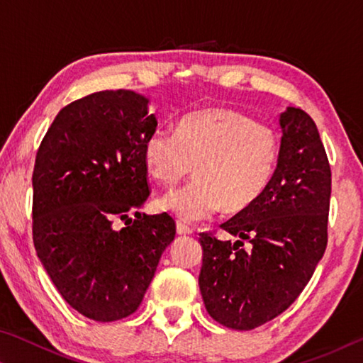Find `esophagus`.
Wrapping results in <instances>:
<instances>
[{
  "label": "esophagus",
  "mask_w": 363,
  "mask_h": 363,
  "mask_svg": "<svg viewBox=\"0 0 363 363\" xmlns=\"http://www.w3.org/2000/svg\"><path fill=\"white\" fill-rule=\"evenodd\" d=\"M176 232L179 233V235H189V233H192V229H190L189 225H186L181 220H177L176 223Z\"/></svg>",
  "instance_id": "34e87169"
}]
</instances>
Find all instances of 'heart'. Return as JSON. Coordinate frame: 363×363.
Here are the masks:
<instances>
[{
  "label": "heart",
  "instance_id": "heart-1",
  "mask_svg": "<svg viewBox=\"0 0 363 363\" xmlns=\"http://www.w3.org/2000/svg\"><path fill=\"white\" fill-rule=\"evenodd\" d=\"M279 134L238 110L213 107L187 113L177 130L152 131L144 143L149 174L173 187L195 168V179L160 200L186 223L211 218L220 206L242 213L266 192L277 169Z\"/></svg>",
  "mask_w": 363,
  "mask_h": 363
}]
</instances>
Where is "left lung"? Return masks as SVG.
Returning a JSON list of instances; mask_svg holds the SVG:
<instances>
[{"label":"left lung","instance_id":"obj_1","mask_svg":"<svg viewBox=\"0 0 363 363\" xmlns=\"http://www.w3.org/2000/svg\"><path fill=\"white\" fill-rule=\"evenodd\" d=\"M280 155L259 200L220 229L248 240L200 233L199 277L205 307L232 330H253L290 307L327 248L331 171L320 134L304 110L280 115Z\"/></svg>","mask_w":363,"mask_h":363}]
</instances>
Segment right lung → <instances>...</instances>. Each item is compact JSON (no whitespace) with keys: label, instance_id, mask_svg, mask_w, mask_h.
Wrapping results in <instances>:
<instances>
[{"label":"right lung","instance_id":"1","mask_svg":"<svg viewBox=\"0 0 363 363\" xmlns=\"http://www.w3.org/2000/svg\"><path fill=\"white\" fill-rule=\"evenodd\" d=\"M149 104L126 89L86 96L60 110L36 153V255L67 303L96 322L138 309L176 235L169 214L139 213L150 194L144 143L157 130Z\"/></svg>","mask_w":363,"mask_h":363}]
</instances>
